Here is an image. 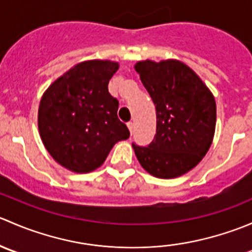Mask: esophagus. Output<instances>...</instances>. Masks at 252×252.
<instances>
[{
  "instance_id": "obj_1",
  "label": "esophagus",
  "mask_w": 252,
  "mask_h": 252,
  "mask_svg": "<svg viewBox=\"0 0 252 252\" xmlns=\"http://www.w3.org/2000/svg\"><path fill=\"white\" fill-rule=\"evenodd\" d=\"M126 126H128V128H129V131H130V134H131V135H133L134 123H133V122H128V123H126Z\"/></svg>"
}]
</instances>
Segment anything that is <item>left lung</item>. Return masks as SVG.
Here are the masks:
<instances>
[{
  "label": "left lung",
  "instance_id": "obj_1",
  "mask_svg": "<svg viewBox=\"0 0 252 252\" xmlns=\"http://www.w3.org/2000/svg\"><path fill=\"white\" fill-rule=\"evenodd\" d=\"M142 85L156 106V134L147 146L133 144L142 168L171 179L194 168L212 144L216 101L187 64L175 60L135 64Z\"/></svg>",
  "mask_w": 252,
  "mask_h": 252
}]
</instances>
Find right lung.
Returning <instances> with one entry per match:
<instances>
[{"label": "right lung", "instance_id": "add662e5", "mask_svg": "<svg viewBox=\"0 0 252 252\" xmlns=\"http://www.w3.org/2000/svg\"><path fill=\"white\" fill-rule=\"evenodd\" d=\"M118 68L111 61L79 63L58 78L40 101L41 140L69 171L88 173L98 168L114 144L130 135L117 116L118 100L108 93Z\"/></svg>", "mask_w": 252, "mask_h": 252}]
</instances>
